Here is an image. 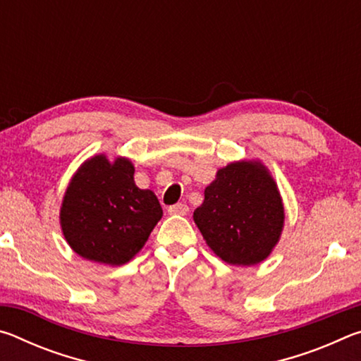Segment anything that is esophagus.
Listing matches in <instances>:
<instances>
[{
	"mask_svg": "<svg viewBox=\"0 0 361 361\" xmlns=\"http://www.w3.org/2000/svg\"><path fill=\"white\" fill-rule=\"evenodd\" d=\"M189 207L186 204H175L169 207L170 215H188Z\"/></svg>",
	"mask_w": 361,
	"mask_h": 361,
	"instance_id": "34e87169",
	"label": "esophagus"
}]
</instances>
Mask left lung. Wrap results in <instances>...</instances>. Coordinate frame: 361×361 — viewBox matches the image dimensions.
<instances>
[{"mask_svg": "<svg viewBox=\"0 0 361 361\" xmlns=\"http://www.w3.org/2000/svg\"><path fill=\"white\" fill-rule=\"evenodd\" d=\"M194 223L213 253L234 266L264 261L282 235L285 210L277 183L259 161L231 162L205 188Z\"/></svg>", "mask_w": 361, "mask_h": 361, "instance_id": "1", "label": "left lung"}]
</instances>
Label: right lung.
Here are the masks:
<instances>
[{"label": "right lung", "mask_w": 361, "mask_h": 361, "mask_svg": "<svg viewBox=\"0 0 361 361\" xmlns=\"http://www.w3.org/2000/svg\"><path fill=\"white\" fill-rule=\"evenodd\" d=\"M133 173L127 157L111 162L97 154L73 175L60 207V226L73 252L84 259L126 264L162 218L156 194L140 189Z\"/></svg>", "instance_id": "add662e5"}]
</instances>
